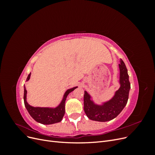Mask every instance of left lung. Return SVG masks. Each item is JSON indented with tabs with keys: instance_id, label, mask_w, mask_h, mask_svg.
<instances>
[{
	"instance_id": "obj_1",
	"label": "left lung",
	"mask_w": 155,
	"mask_h": 155,
	"mask_svg": "<svg viewBox=\"0 0 155 155\" xmlns=\"http://www.w3.org/2000/svg\"><path fill=\"white\" fill-rule=\"evenodd\" d=\"M119 68L120 87L112 99L102 105H97L91 100V95L85 91L84 111L89 119L102 122L110 121L115 118L124 109L128 101L130 84L127 69L122 59L120 60Z\"/></svg>"
}]
</instances>
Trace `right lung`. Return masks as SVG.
I'll list each match as a JSON object with an SVG mask.
<instances>
[{
    "label": "right lung",
    "mask_w": 155,
    "mask_h": 155,
    "mask_svg": "<svg viewBox=\"0 0 155 155\" xmlns=\"http://www.w3.org/2000/svg\"><path fill=\"white\" fill-rule=\"evenodd\" d=\"M31 73L28 76L26 81H28L30 78ZM78 87H75L72 88L68 89L65 92L63 96V100L60 104L55 108L50 107H34L30 105L26 101V94L27 91L25 85L24 87V103L28 112H29L30 116L34 118L37 122L41 123L45 125H50L55 123L60 122L62 120L64 112H65V101H66L67 97L69 94L70 92H72L74 89H76Z\"/></svg>",
    "instance_id": "right-lung-1"
}]
</instances>
